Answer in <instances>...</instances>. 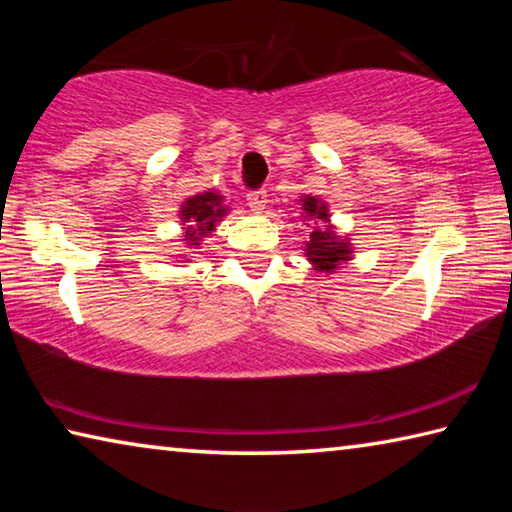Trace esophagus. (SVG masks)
<instances>
[{
  "instance_id": "esophagus-1",
  "label": "esophagus",
  "mask_w": 512,
  "mask_h": 512,
  "mask_svg": "<svg viewBox=\"0 0 512 512\" xmlns=\"http://www.w3.org/2000/svg\"><path fill=\"white\" fill-rule=\"evenodd\" d=\"M246 201H248V205H250V207H253L255 212H262L264 207H266V203H268V194H266V189H255V192H248Z\"/></svg>"
}]
</instances>
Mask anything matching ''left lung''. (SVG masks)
Wrapping results in <instances>:
<instances>
[{
	"label": "left lung",
	"mask_w": 512,
	"mask_h": 512,
	"mask_svg": "<svg viewBox=\"0 0 512 512\" xmlns=\"http://www.w3.org/2000/svg\"><path fill=\"white\" fill-rule=\"evenodd\" d=\"M302 212H305V219L318 223L314 225V230H311L309 241H305L307 259L314 264L316 271L334 273L336 268L350 259V241L336 235L332 225H329L327 205L323 201H318L316 196L302 198Z\"/></svg>",
	"instance_id": "1"
}]
</instances>
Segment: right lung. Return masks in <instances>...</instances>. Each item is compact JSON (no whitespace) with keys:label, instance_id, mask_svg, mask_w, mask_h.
I'll return each instance as SVG.
<instances>
[{"label":"right lung","instance_id":"obj_1","mask_svg":"<svg viewBox=\"0 0 512 512\" xmlns=\"http://www.w3.org/2000/svg\"><path fill=\"white\" fill-rule=\"evenodd\" d=\"M225 212H228V207L223 205L221 194L205 192L187 198L183 207H180V221L185 225V244L198 246V241L210 235L216 228V223L225 216Z\"/></svg>","mask_w":512,"mask_h":512}]
</instances>
